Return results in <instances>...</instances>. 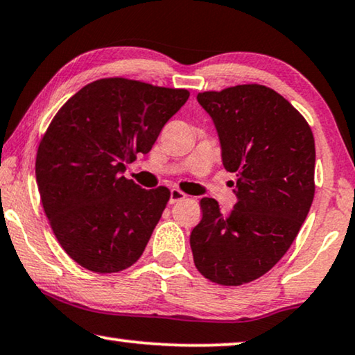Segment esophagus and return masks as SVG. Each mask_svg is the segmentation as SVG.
<instances>
[{
    "label": "esophagus",
    "instance_id": "obj_1",
    "mask_svg": "<svg viewBox=\"0 0 355 355\" xmlns=\"http://www.w3.org/2000/svg\"><path fill=\"white\" fill-rule=\"evenodd\" d=\"M184 198H187V194L182 193V191H180V189H177V188H172V189H171V199H168V202L175 204V202H178V201H183Z\"/></svg>",
    "mask_w": 355,
    "mask_h": 355
}]
</instances>
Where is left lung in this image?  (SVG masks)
<instances>
[{
    "mask_svg": "<svg viewBox=\"0 0 355 355\" xmlns=\"http://www.w3.org/2000/svg\"><path fill=\"white\" fill-rule=\"evenodd\" d=\"M218 133L222 162L236 173V204L222 214L201 199L193 228L194 266L223 286H239L267 273L297 236L311 211L315 141L301 114L263 85H238L198 94Z\"/></svg>",
    "mask_w": 355,
    "mask_h": 355,
    "instance_id": "8db88e82",
    "label": "left lung"
}]
</instances>
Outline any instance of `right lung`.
<instances>
[{
    "instance_id": "1",
    "label": "right lung",
    "mask_w": 355,
    "mask_h": 355,
    "mask_svg": "<svg viewBox=\"0 0 355 355\" xmlns=\"http://www.w3.org/2000/svg\"><path fill=\"white\" fill-rule=\"evenodd\" d=\"M188 98L187 89L101 78L54 116L35 173L53 232L78 266L114 273L141 257L171 191L144 189L122 173L138 153L151 151Z\"/></svg>"
}]
</instances>
